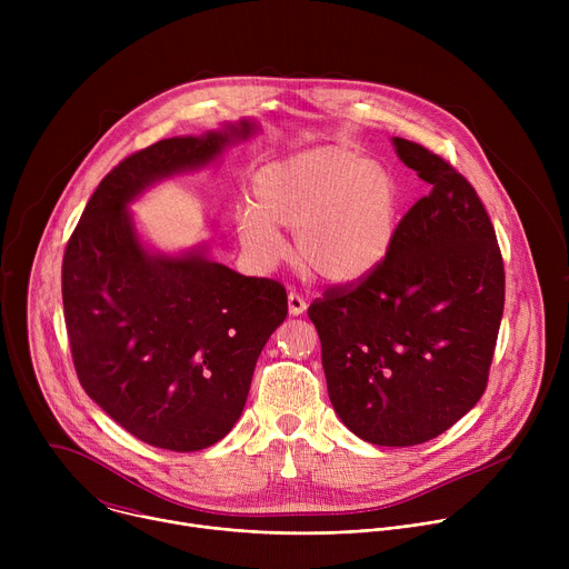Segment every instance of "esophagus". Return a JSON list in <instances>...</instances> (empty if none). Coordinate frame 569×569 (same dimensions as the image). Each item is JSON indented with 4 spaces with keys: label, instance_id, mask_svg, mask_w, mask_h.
<instances>
[{
    "label": "esophagus",
    "instance_id": "obj_1",
    "mask_svg": "<svg viewBox=\"0 0 569 569\" xmlns=\"http://www.w3.org/2000/svg\"><path fill=\"white\" fill-rule=\"evenodd\" d=\"M288 310L290 315H301L306 310V299L299 292L288 295Z\"/></svg>",
    "mask_w": 569,
    "mask_h": 569
}]
</instances>
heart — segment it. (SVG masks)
I'll list each match as a JSON object with an SVG mask.
<instances>
[{
  "label": "heart",
  "mask_w": 569,
  "mask_h": 569,
  "mask_svg": "<svg viewBox=\"0 0 569 569\" xmlns=\"http://www.w3.org/2000/svg\"><path fill=\"white\" fill-rule=\"evenodd\" d=\"M400 187L389 169L347 146H317L270 161L252 180V207L238 211L242 248L263 266L283 254L279 227L295 229V254L327 281L369 277L389 254Z\"/></svg>",
  "instance_id": "obj_1"
}]
</instances>
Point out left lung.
<instances>
[{"instance_id": "8db88e82", "label": "left lung", "mask_w": 569, "mask_h": 569, "mask_svg": "<svg viewBox=\"0 0 569 569\" xmlns=\"http://www.w3.org/2000/svg\"><path fill=\"white\" fill-rule=\"evenodd\" d=\"M405 167L430 184L365 279L323 290L308 308L329 398L376 446H417L481 398L505 310V263L472 184L443 157L393 137Z\"/></svg>"}]
</instances>
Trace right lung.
<instances>
[{"label":"right lung","mask_w":569,"mask_h":569,"mask_svg":"<svg viewBox=\"0 0 569 569\" xmlns=\"http://www.w3.org/2000/svg\"><path fill=\"white\" fill-rule=\"evenodd\" d=\"M252 130L240 121L128 154L67 240L62 306L76 376L110 419L154 448L202 450L233 428L288 295L274 279L242 277L202 252L148 254L126 204Z\"/></svg>","instance_id":"right-lung-1"}]
</instances>
